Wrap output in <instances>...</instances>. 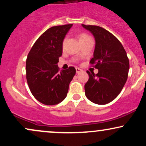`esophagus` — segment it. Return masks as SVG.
I'll return each mask as SVG.
<instances>
[{"label":"esophagus","mask_w":146,"mask_h":146,"mask_svg":"<svg viewBox=\"0 0 146 146\" xmlns=\"http://www.w3.org/2000/svg\"><path fill=\"white\" fill-rule=\"evenodd\" d=\"M75 69H76V73H80V72L82 71V70L80 69V68H75Z\"/></svg>","instance_id":"obj_1"}]
</instances>
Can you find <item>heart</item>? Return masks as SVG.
Instances as JSON below:
<instances>
[{
  "label": "heart",
  "instance_id": "b5f03b06",
  "mask_svg": "<svg viewBox=\"0 0 146 146\" xmlns=\"http://www.w3.org/2000/svg\"><path fill=\"white\" fill-rule=\"evenodd\" d=\"M90 38V37L89 36H88V35L86 34H80V36H79V40H80V41H82V40H84L86 39H88V38ZM64 40L62 42V46L64 47Z\"/></svg>",
  "mask_w": 146,
  "mask_h": 146
}]
</instances>
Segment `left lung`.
<instances>
[{
	"mask_svg": "<svg viewBox=\"0 0 146 146\" xmlns=\"http://www.w3.org/2000/svg\"><path fill=\"white\" fill-rule=\"evenodd\" d=\"M94 36L95 47L90 63L98 73L87 71L89 79L85 84L86 97L97 104H106L118 96L126 82L130 64L119 40L104 28L82 25Z\"/></svg>",
	"mask_w": 146,
	"mask_h": 146,
	"instance_id": "1",
	"label": "left lung"
}]
</instances>
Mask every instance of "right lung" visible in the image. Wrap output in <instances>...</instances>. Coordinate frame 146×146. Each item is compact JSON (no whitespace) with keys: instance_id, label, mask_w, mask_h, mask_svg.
Segmentation results:
<instances>
[{"instance_id":"add662e5","label":"right lung","mask_w":146,"mask_h":146,"mask_svg":"<svg viewBox=\"0 0 146 146\" xmlns=\"http://www.w3.org/2000/svg\"><path fill=\"white\" fill-rule=\"evenodd\" d=\"M72 24L52 27L37 40L26 61V78L31 93L45 105H56L66 98L75 75L73 66L59 71L62 42Z\"/></svg>"}]
</instances>
